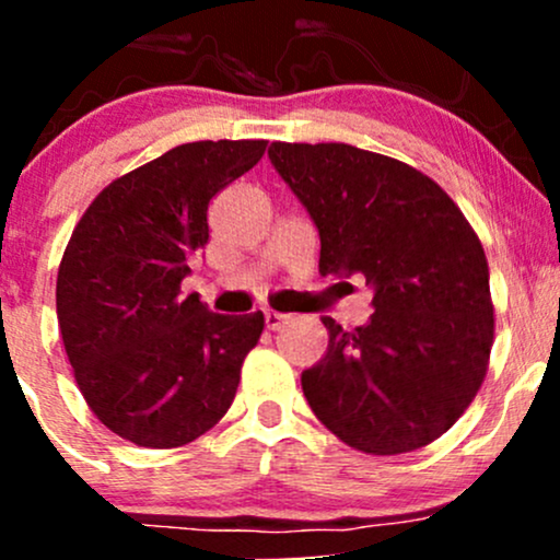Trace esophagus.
Masks as SVG:
<instances>
[{"mask_svg":"<svg viewBox=\"0 0 560 560\" xmlns=\"http://www.w3.org/2000/svg\"><path fill=\"white\" fill-rule=\"evenodd\" d=\"M284 324H287V316H284V313L266 311V326H268V329H271V331H279L281 326H284Z\"/></svg>","mask_w":560,"mask_h":560,"instance_id":"34e87169","label":"esophagus"}]
</instances>
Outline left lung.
<instances>
[{"instance_id": "1", "label": "left lung", "mask_w": 560, "mask_h": 560, "mask_svg": "<svg viewBox=\"0 0 560 560\" xmlns=\"http://www.w3.org/2000/svg\"><path fill=\"white\" fill-rule=\"evenodd\" d=\"M273 168L320 236V276L363 273L369 326L324 318L329 350L302 371L316 419L371 455L427 447L464 416L494 339L477 231L427 173L342 141H273Z\"/></svg>"}]
</instances>
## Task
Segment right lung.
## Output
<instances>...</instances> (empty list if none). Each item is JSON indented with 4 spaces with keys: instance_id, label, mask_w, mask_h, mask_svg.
Segmentation results:
<instances>
[{
    "instance_id": "right-lung-1",
    "label": "right lung",
    "mask_w": 560,
    "mask_h": 560,
    "mask_svg": "<svg viewBox=\"0 0 560 560\" xmlns=\"http://www.w3.org/2000/svg\"><path fill=\"white\" fill-rule=\"evenodd\" d=\"M266 139L191 141L107 184L57 271V320L92 413L139 447H184L226 416L262 313L223 316L184 298L210 240L208 205Z\"/></svg>"
}]
</instances>
